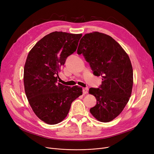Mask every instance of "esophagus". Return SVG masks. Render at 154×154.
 <instances>
[{
    "label": "esophagus",
    "instance_id": "1",
    "mask_svg": "<svg viewBox=\"0 0 154 154\" xmlns=\"http://www.w3.org/2000/svg\"><path fill=\"white\" fill-rule=\"evenodd\" d=\"M88 88H84L83 89H82V91H83V94H84V95L86 94L88 92Z\"/></svg>",
    "mask_w": 154,
    "mask_h": 154
}]
</instances>
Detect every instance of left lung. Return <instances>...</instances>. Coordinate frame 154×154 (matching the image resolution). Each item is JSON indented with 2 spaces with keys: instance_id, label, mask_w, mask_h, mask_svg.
Here are the masks:
<instances>
[{
  "instance_id": "1",
  "label": "left lung",
  "mask_w": 154,
  "mask_h": 154,
  "mask_svg": "<svg viewBox=\"0 0 154 154\" xmlns=\"http://www.w3.org/2000/svg\"><path fill=\"white\" fill-rule=\"evenodd\" d=\"M77 54L84 55L95 75L102 77L99 88L89 89V94L97 99V104L90 112L100 122H109L122 112L131 96L133 69L131 60L114 38L99 32L82 37Z\"/></svg>"
}]
</instances>
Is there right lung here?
<instances>
[{"mask_svg": "<svg viewBox=\"0 0 154 154\" xmlns=\"http://www.w3.org/2000/svg\"><path fill=\"white\" fill-rule=\"evenodd\" d=\"M82 34L53 32L29 52L23 70L25 92L35 114L47 124L66 118L72 102L82 94V88L57 82L58 73L67 57L75 52Z\"/></svg>", "mask_w": 154, "mask_h": 154, "instance_id": "right-lung-1", "label": "right lung"}]
</instances>
